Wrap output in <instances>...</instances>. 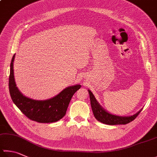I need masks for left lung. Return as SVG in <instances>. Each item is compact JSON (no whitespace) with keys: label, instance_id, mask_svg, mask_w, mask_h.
I'll list each match as a JSON object with an SVG mask.
<instances>
[{"label":"left lung","instance_id":"8db88e82","mask_svg":"<svg viewBox=\"0 0 157 157\" xmlns=\"http://www.w3.org/2000/svg\"><path fill=\"white\" fill-rule=\"evenodd\" d=\"M88 91L90 97L91 109H92L94 116H95L97 120H98L99 122L103 124H126L132 122V120H134L141 111L140 110L136 114L132 115V116L128 117H120L117 116V115H111L110 113H109L108 112H106L105 109H103L101 106H100V105L98 104V102L96 101L94 94L91 93V91L90 90H88Z\"/></svg>","mask_w":157,"mask_h":157}]
</instances>
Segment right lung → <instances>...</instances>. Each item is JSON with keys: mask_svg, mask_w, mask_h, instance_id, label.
<instances>
[{"mask_svg": "<svg viewBox=\"0 0 157 157\" xmlns=\"http://www.w3.org/2000/svg\"><path fill=\"white\" fill-rule=\"evenodd\" d=\"M13 56L10 65L9 88L11 98L17 108L31 120L40 123L55 122L66 113L71 98L81 85H76L65 89L57 96L46 100H35L26 98L20 92L16 87L13 75Z\"/></svg>", "mask_w": 157, "mask_h": 157, "instance_id": "add662e5", "label": "right lung"}]
</instances>
